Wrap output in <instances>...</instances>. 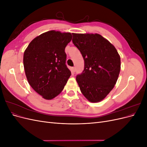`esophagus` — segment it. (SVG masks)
Returning a JSON list of instances; mask_svg holds the SVG:
<instances>
[{"mask_svg": "<svg viewBox=\"0 0 147 147\" xmlns=\"http://www.w3.org/2000/svg\"><path fill=\"white\" fill-rule=\"evenodd\" d=\"M72 72H75V71H76V68L75 67H73L72 68Z\"/></svg>", "mask_w": 147, "mask_h": 147, "instance_id": "34e87169", "label": "esophagus"}]
</instances>
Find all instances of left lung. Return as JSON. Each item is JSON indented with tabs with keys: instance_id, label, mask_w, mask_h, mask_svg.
I'll return each mask as SVG.
<instances>
[{
	"instance_id": "left-lung-1",
	"label": "left lung",
	"mask_w": 147,
	"mask_h": 147,
	"mask_svg": "<svg viewBox=\"0 0 147 147\" xmlns=\"http://www.w3.org/2000/svg\"><path fill=\"white\" fill-rule=\"evenodd\" d=\"M72 42L84 61L83 72L76 80L84 96L91 102L103 100L118 80L121 59L117 49L98 34L72 33Z\"/></svg>"
}]
</instances>
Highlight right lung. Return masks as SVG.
Listing matches in <instances>:
<instances>
[{
  "instance_id": "1",
  "label": "right lung",
  "mask_w": 147,
  "mask_h": 147,
  "mask_svg": "<svg viewBox=\"0 0 147 147\" xmlns=\"http://www.w3.org/2000/svg\"><path fill=\"white\" fill-rule=\"evenodd\" d=\"M72 38L70 32L48 31L33 39L24 53L26 78L44 99L59 95L71 75L65 64V48Z\"/></svg>"
}]
</instances>
